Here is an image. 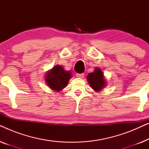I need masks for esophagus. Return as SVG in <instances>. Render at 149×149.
<instances>
[{
	"mask_svg": "<svg viewBox=\"0 0 149 149\" xmlns=\"http://www.w3.org/2000/svg\"><path fill=\"white\" fill-rule=\"evenodd\" d=\"M77 77H78V78H81V79H83V77H84V74L83 73H81V74H79V73H77L76 74Z\"/></svg>",
	"mask_w": 149,
	"mask_h": 149,
	"instance_id": "34e87169",
	"label": "esophagus"
}]
</instances>
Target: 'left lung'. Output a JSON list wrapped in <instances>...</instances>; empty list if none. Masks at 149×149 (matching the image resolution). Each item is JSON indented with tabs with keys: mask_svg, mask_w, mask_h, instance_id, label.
<instances>
[{
	"mask_svg": "<svg viewBox=\"0 0 149 149\" xmlns=\"http://www.w3.org/2000/svg\"><path fill=\"white\" fill-rule=\"evenodd\" d=\"M87 80L91 88L95 91H100L107 85L103 72L100 68H95L93 72L89 73Z\"/></svg>",
	"mask_w": 149,
	"mask_h": 149,
	"instance_id": "1",
	"label": "left lung"
}]
</instances>
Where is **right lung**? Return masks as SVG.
I'll use <instances>...</instances> for the list:
<instances>
[{
	"mask_svg": "<svg viewBox=\"0 0 149 149\" xmlns=\"http://www.w3.org/2000/svg\"><path fill=\"white\" fill-rule=\"evenodd\" d=\"M71 77L70 71L65 70L62 66L57 65L46 73L45 81L49 88L60 91L66 87Z\"/></svg>",
	"mask_w": 149,
	"mask_h": 149,
	"instance_id": "obj_1",
	"label": "right lung"
}]
</instances>
